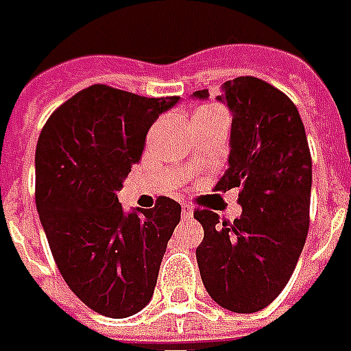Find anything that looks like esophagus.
<instances>
[{
	"instance_id": "1",
	"label": "esophagus",
	"mask_w": 351,
	"mask_h": 351,
	"mask_svg": "<svg viewBox=\"0 0 351 351\" xmlns=\"http://www.w3.org/2000/svg\"><path fill=\"white\" fill-rule=\"evenodd\" d=\"M181 215H183V218H191V216L194 215V210H192L191 205L183 204V207H181Z\"/></svg>"
}]
</instances>
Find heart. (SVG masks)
Returning a JSON list of instances; mask_svg holds the SVG:
<instances>
[{
	"label": "heart",
	"instance_id": "heart-1",
	"mask_svg": "<svg viewBox=\"0 0 351 351\" xmlns=\"http://www.w3.org/2000/svg\"><path fill=\"white\" fill-rule=\"evenodd\" d=\"M204 110H213V109H204Z\"/></svg>",
	"mask_w": 351,
	"mask_h": 351
}]
</instances>
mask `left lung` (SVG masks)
<instances>
[{
  "instance_id": "left-lung-1",
  "label": "left lung",
  "mask_w": 351,
  "mask_h": 351,
  "mask_svg": "<svg viewBox=\"0 0 351 351\" xmlns=\"http://www.w3.org/2000/svg\"><path fill=\"white\" fill-rule=\"evenodd\" d=\"M207 99L209 90L192 94ZM218 101L231 110L228 170L216 191L239 189L242 215L220 222L196 210L204 241L196 259L209 296L233 313H257L291 279L309 231V144L296 105L266 81L237 77Z\"/></svg>"
}]
</instances>
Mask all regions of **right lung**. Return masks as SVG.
<instances>
[{
    "mask_svg": "<svg viewBox=\"0 0 351 351\" xmlns=\"http://www.w3.org/2000/svg\"><path fill=\"white\" fill-rule=\"evenodd\" d=\"M179 97L107 85L77 92L49 116L36 144V210L60 276L92 311L128 318L149 304L181 205L123 210L116 192L142 157L159 114Z\"/></svg>",
    "mask_w": 351,
    "mask_h": 351,
    "instance_id": "1",
    "label": "right lung"
}]
</instances>
